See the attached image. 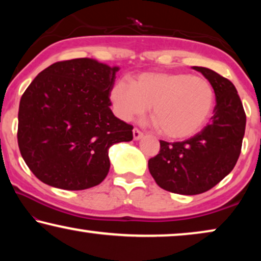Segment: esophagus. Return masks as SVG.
<instances>
[{
	"label": "esophagus",
	"mask_w": 261,
	"mask_h": 261,
	"mask_svg": "<svg viewBox=\"0 0 261 261\" xmlns=\"http://www.w3.org/2000/svg\"><path fill=\"white\" fill-rule=\"evenodd\" d=\"M142 135H144V133H142L140 129H138V128H134V129H133L134 140H139V139H141Z\"/></svg>",
	"instance_id": "esophagus-1"
}]
</instances>
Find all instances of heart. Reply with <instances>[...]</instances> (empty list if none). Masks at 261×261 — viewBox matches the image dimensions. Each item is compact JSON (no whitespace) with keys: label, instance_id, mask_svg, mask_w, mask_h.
Instances as JSON below:
<instances>
[{"label":"heart","instance_id":"1","mask_svg":"<svg viewBox=\"0 0 261 261\" xmlns=\"http://www.w3.org/2000/svg\"><path fill=\"white\" fill-rule=\"evenodd\" d=\"M114 110L124 121L144 115L152 106V117L160 133L170 139L190 138L212 115L215 92L204 77L185 72H147L120 81L110 91Z\"/></svg>","mask_w":261,"mask_h":261}]
</instances>
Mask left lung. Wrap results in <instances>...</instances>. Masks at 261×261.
Here are the masks:
<instances>
[{"instance_id":"1","label":"left lung","mask_w":261,"mask_h":261,"mask_svg":"<svg viewBox=\"0 0 261 261\" xmlns=\"http://www.w3.org/2000/svg\"><path fill=\"white\" fill-rule=\"evenodd\" d=\"M214 88L216 106L210 122L184 141L160 140V149L148 160L155 183L164 190L198 195L220 183L237 164L245 135L246 114L229 80L206 67L194 66Z\"/></svg>"}]
</instances>
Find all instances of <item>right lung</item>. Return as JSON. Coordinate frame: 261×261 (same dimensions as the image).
Returning <instances> with one entry per match:
<instances>
[{
	"instance_id": "obj_1",
	"label": "right lung",
	"mask_w": 261,
	"mask_h": 261,
	"mask_svg": "<svg viewBox=\"0 0 261 261\" xmlns=\"http://www.w3.org/2000/svg\"><path fill=\"white\" fill-rule=\"evenodd\" d=\"M117 71L89 58L63 60L28 85L20 99L17 144L42 183L64 190L96 187L109 172L108 148L133 139V126L110 109Z\"/></svg>"
}]
</instances>
